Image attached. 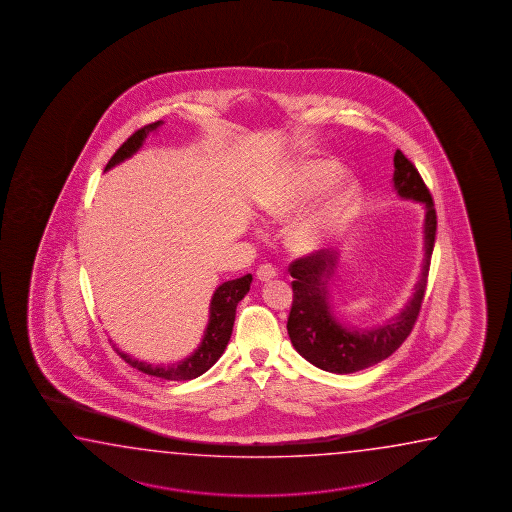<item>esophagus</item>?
I'll return each mask as SVG.
<instances>
[{
  "label": "esophagus",
  "mask_w": 512,
  "mask_h": 512,
  "mask_svg": "<svg viewBox=\"0 0 512 512\" xmlns=\"http://www.w3.org/2000/svg\"><path fill=\"white\" fill-rule=\"evenodd\" d=\"M256 278H258L261 283H267V281H271L272 278H276V269H274L272 265H261L260 269L256 271Z\"/></svg>",
  "instance_id": "esophagus-1"
}]
</instances>
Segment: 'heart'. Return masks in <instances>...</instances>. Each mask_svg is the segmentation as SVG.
Instances as JSON below:
<instances>
[{"label": "heart", "instance_id": "obj_1", "mask_svg": "<svg viewBox=\"0 0 512 512\" xmlns=\"http://www.w3.org/2000/svg\"><path fill=\"white\" fill-rule=\"evenodd\" d=\"M340 165L325 158L303 160L263 194L260 211L271 223L291 220L301 207L318 198L292 221L287 243L298 254L320 251L351 220L358 200V183L340 176Z\"/></svg>", "mask_w": 512, "mask_h": 512}]
</instances>
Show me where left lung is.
Returning a JSON list of instances; mask_svg holds the SVG:
<instances>
[{"label":"left lung","mask_w":512,"mask_h":512,"mask_svg":"<svg viewBox=\"0 0 512 512\" xmlns=\"http://www.w3.org/2000/svg\"><path fill=\"white\" fill-rule=\"evenodd\" d=\"M392 181L401 198L418 201L425 207V260L420 281L414 287L411 300L396 318L369 331L347 329L336 320L327 291V280L331 278L338 260L336 252H312L309 256L292 261L289 267L294 278L292 307L287 320L289 338L294 349L321 371L351 374L380 363L407 340L418 320L436 238V209L420 172L401 151L394 154Z\"/></svg>","instance_id":"obj_1"}]
</instances>
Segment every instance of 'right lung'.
Instances as JSON below:
<instances>
[{
  "mask_svg": "<svg viewBox=\"0 0 512 512\" xmlns=\"http://www.w3.org/2000/svg\"><path fill=\"white\" fill-rule=\"evenodd\" d=\"M161 123L163 121H156V123L145 125V127H141L140 131L134 132L131 138L125 141L118 151L114 152V156L107 163L105 171H109L114 165L131 158L134 152L140 151V147L143 145L145 138L149 136V132L156 131ZM251 283V274H245V276L236 278V280L221 283L220 287L214 291L211 309H209V323H207V329L203 334V340H201L200 347L192 352L189 358L178 361V363H172V365H151V363H145V361L134 360L129 354L120 352L118 349H116V352L134 369L145 372L149 376L161 378V380L185 381L198 378L203 372L209 371L216 361L220 360L227 343L231 340L232 325H234V318H236V307L251 289Z\"/></svg>",
  "mask_w": 512,
  "mask_h": 512,
  "instance_id": "1",
  "label": "right lung"
}]
</instances>
